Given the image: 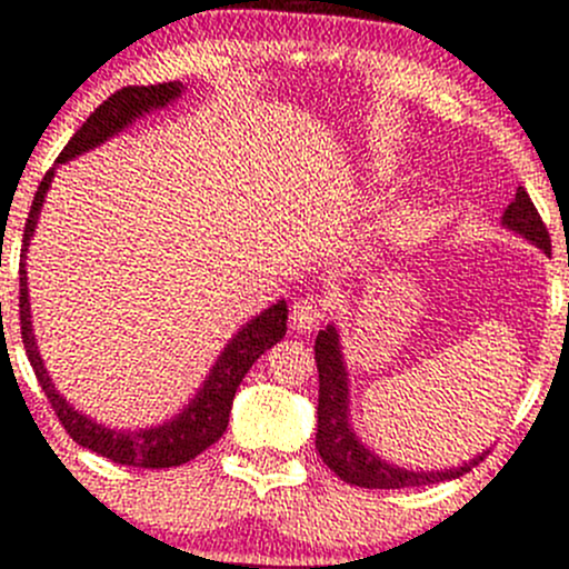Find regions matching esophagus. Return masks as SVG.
Segmentation results:
<instances>
[{
    "label": "esophagus",
    "mask_w": 569,
    "mask_h": 569,
    "mask_svg": "<svg viewBox=\"0 0 569 569\" xmlns=\"http://www.w3.org/2000/svg\"><path fill=\"white\" fill-rule=\"evenodd\" d=\"M322 320H326V301H322V298H315V296L298 301L290 311V326L301 333L315 331Z\"/></svg>",
    "instance_id": "esophagus-1"
}]
</instances>
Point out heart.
I'll return each instance as SVG.
<instances>
[{
    "label": "heart",
    "instance_id": "1",
    "mask_svg": "<svg viewBox=\"0 0 569 569\" xmlns=\"http://www.w3.org/2000/svg\"><path fill=\"white\" fill-rule=\"evenodd\" d=\"M409 228H412V219H409V217H401V219H396V222H393V233L396 236L409 233Z\"/></svg>",
    "mask_w": 569,
    "mask_h": 569
}]
</instances>
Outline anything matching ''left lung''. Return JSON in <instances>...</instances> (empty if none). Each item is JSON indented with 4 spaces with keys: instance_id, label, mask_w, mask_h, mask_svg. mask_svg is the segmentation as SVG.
I'll use <instances>...</instances> for the list:
<instances>
[{
    "instance_id": "left-lung-1",
    "label": "left lung",
    "mask_w": 569,
    "mask_h": 569,
    "mask_svg": "<svg viewBox=\"0 0 569 569\" xmlns=\"http://www.w3.org/2000/svg\"><path fill=\"white\" fill-rule=\"evenodd\" d=\"M502 224L512 233L527 238L537 249L551 258V236L542 224L540 213L527 194V189L518 187L516 200L502 213ZM315 360L320 371V399H317V450L322 461L339 475L341 480L360 488H412L431 486V482L456 480L478 467L488 450L469 458L461 467L450 469H407L399 463L385 461L375 450L366 448L350 423V375H347L345 356H341L339 328L326 326V331L317 333Z\"/></svg>"
}]
</instances>
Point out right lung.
<instances>
[{"instance_id": "1", "label": "right lung", "mask_w": 569, "mask_h": 569, "mask_svg": "<svg viewBox=\"0 0 569 569\" xmlns=\"http://www.w3.org/2000/svg\"><path fill=\"white\" fill-rule=\"evenodd\" d=\"M187 87L181 81L170 83H157V87H124L116 94L108 97L94 113L89 116L81 124V130L70 138V143L64 146L62 154H59L57 164H64L76 157H81L83 151L97 149L100 143L119 136L121 130L140 119V116L160 111V108L170 106L181 97V91ZM57 164L46 173V179L40 181L38 194L32 200V211H29L27 228H23V249H21V296H18V307H21V339L27 347V358L32 363L34 377H38L40 388L46 390L48 401H51L53 412L62 420V426L76 439L81 448H89L91 453L111 458L113 463H124V467H143V469H164V467H181V463L192 461L194 456L203 453L206 448H211L224 429H228L230 420V407H233L236 390L241 385L243 375L252 369V363L262 352L271 350L277 341L284 339L287 331V303L277 301L273 307L262 309L258 317L241 326L233 333V339L224 345V350L219 352L217 363L211 366V371L206 375L203 385L198 388V393L189 399V405L181 409L179 415H173L170 420H164L160 426H146V429H111L106 423H97L89 415L78 412L70 401L64 399L57 390V385L51 382L46 363H42L38 339H34L32 328V303H29V279H27V252L29 241H32L34 228H38L40 209L46 203V194L51 189L53 173H57Z\"/></svg>"}]
</instances>
